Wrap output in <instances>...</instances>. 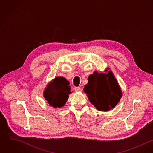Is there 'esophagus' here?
Returning a JSON list of instances; mask_svg holds the SVG:
<instances>
[{"mask_svg":"<svg viewBox=\"0 0 153 153\" xmlns=\"http://www.w3.org/2000/svg\"><path fill=\"white\" fill-rule=\"evenodd\" d=\"M74 91H75L76 92H82V89L80 87H76V88H74Z\"/></svg>","mask_w":153,"mask_h":153,"instance_id":"esophagus-1","label":"esophagus"}]
</instances>
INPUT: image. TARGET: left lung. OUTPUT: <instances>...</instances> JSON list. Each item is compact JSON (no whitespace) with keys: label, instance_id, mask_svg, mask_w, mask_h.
Instances as JSON below:
<instances>
[{"label":"left lung","instance_id":"left-lung-1","mask_svg":"<svg viewBox=\"0 0 153 153\" xmlns=\"http://www.w3.org/2000/svg\"><path fill=\"white\" fill-rule=\"evenodd\" d=\"M108 70L109 68H108ZM108 70H106V72ZM84 92L90 102L99 111H108L120 102L122 93L112 72L98 73L94 71L88 77Z\"/></svg>","mask_w":153,"mask_h":153}]
</instances>
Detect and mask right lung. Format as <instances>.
<instances>
[{"label":"right lung","mask_w":153,"mask_h":153,"mask_svg":"<svg viewBox=\"0 0 153 153\" xmlns=\"http://www.w3.org/2000/svg\"><path fill=\"white\" fill-rule=\"evenodd\" d=\"M69 82L62 77H57L44 92V96L50 106L56 108L64 106L71 93Z\"/></svg>","instance_id":"right-lung-1"}]
</instances>
